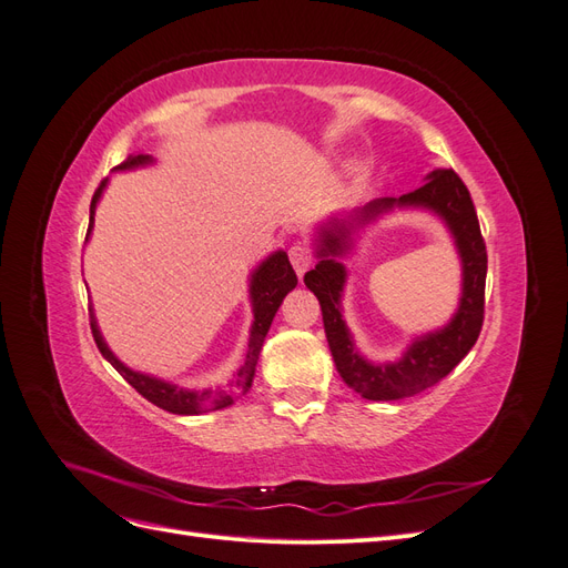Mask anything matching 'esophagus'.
Returning a JSON list of instances; mask_svg holds the SVG:
<instances>
[{"label": "esophagus", "instance_id": "esophagus-1", "mask_svg": "<svg viewBox=\"0 0 568 568\" xmlns=\"http://www.w3.org/2000/svg\"><path fill=\"white\" fill-rule=\"evenodd\" d=\"M288 261H291V265H294V270H296V274L298 277H303V274L307 272V267L313 265V253H311V248H307L305 244H294L288 248Z\"/></svg>", "mask_w": 568, "mask_h": 568}]
</instances>
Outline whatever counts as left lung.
I'll return each mask as SVG.
<instances>
[{
  "label": "left lung",
  "instance_id": "obj_1",
  "mask_svg": "<svg viewBox=\"0 0 568 568\" xmlns=\"http://www.w3.org/2000/svg\"><path fill=\"white\" fill-rule=\"evenodd\" d=\"M393 207H424L446 222L463 261V296L458 313L443 331L418 337L395 364L376 366L356 353L342 322L339 294L345 285V268L337 257L352 247V234L357 226ZM315 244L320 261L315 270L305 272L303 282L320 301L324 334L341 379L363 398L400 400L417 395L448 376L471 351L484 326L488 255L469 189L464 186L455 170L438 168L426 175V182L415 192L398 199H374L346 217H329V222L320 227Z\"/></svg>",
  "mask_w": 568,
  "mask_h": 568
}]
</instances>
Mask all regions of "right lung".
Returning <instances> with one entry per match:
<instances>
[{
    "label": "right lung",
    "mask_w": 568,
    "mask_h": 568,
    "mask_svg": "<svg viewBox=\"0 0 568 568\" xmlns=\"http://www.w3.org/2000/svg\"><path fill=\"white\" fill-rule=\"evenodd\" d=\"M153 163L151 156L146 153H136V156H128V161L120 163L115 170H132V168H144ZM106 189V180L99 184V189L92 196V205H90V227H88V239L92 234V225H94V211H97V203L104 194ZM298 280H296V272L288 263V255L284 251H274L270 257L257 265L251 274V305H253V324H251V336H248V351H246V359L242 369L234 374V379L227 388H205V390H186V388H178L175 384H168L163 379H156V376L151 374H142V372H134L130 367H125L120 359L111 353V348L106 346L104 336H101L94 313H92V336L97 341V348L101 351L109 363L115 367V372L123 376V379L140 393L149 403H153L156 407L165 409V412H173V415H201V412H209V409H222L232 405L236 398H242V395L251 388L253 384V374H255V365H257V355H261L263 348V341L270 332V324L277 315L280 305L284 301V296L288 294L291 288H296Z\"/></svg>",
    "instance_id": "right-lung-1"
}]
</instances>
